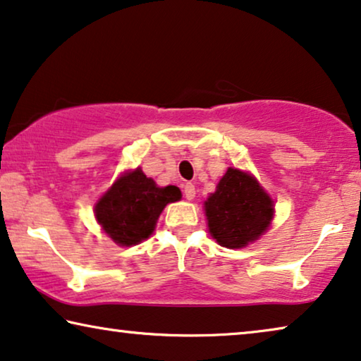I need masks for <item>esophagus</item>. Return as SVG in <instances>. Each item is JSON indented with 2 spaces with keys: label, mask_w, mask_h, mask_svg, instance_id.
I'll use <instances>...</instances> for the list:
<instances>
[{
  "label": "esophagus",
  "mask_w": 361,
  "mask_h": 361,
  "mask_svg": "<svg viewBox=\"0 0 361 361\" xmlns=\"http://www.w3.org/2000/svg\"><path fill=\"white\" fill-rule=\"evenodd\" d=\"M183 192H185V197L188 201H192L196 196L195 185H192V183H185V186H183Z\"/></svg>",
  "instance_id": "esophagus-1"
}]
</instances>
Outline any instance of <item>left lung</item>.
I'll return each mask as SVG.
<instances>
[{
	"instance_id": "1",
	"label": "left lung",
	"mask_w": 361,
	"mask_h": 361,
	"mask_svg": "<svg viewBox=\"0 0 361 361\" xmlns=\"http://www.w3.org/2000/svg\"><path fill=\"white\" fill-rule=\"evenodd\" d=\"M204 211L212 238L222 247L242 248L267 232L275 207L255 176L231 166L207 197Z\"/></svg>"
}]
</instances>
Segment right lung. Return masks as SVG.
<instances>
[{
	"mask_svg": "<svg viewBox=\"0 0 361 361\" xmlns=\"http://www.w3.org/2000/svg\"><path fill=\"white\" fill-rule=\"evenodd\" d=\"M181 200L180 188L157 186L135 169L121 175L99 197L94 217L103 231L121 247H132L150 237L169 202Z\"/></svg>",
	"mask_w": 361,
	"mask_h": 361,
	"instance_id": "1",
	"label": "right lung"
}]
</instances>
